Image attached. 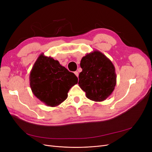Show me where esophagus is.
Here are the masks:
<instances>
[{
    "instance_id": "esophagus-1",
    "label": "esophagus",
    "mask_w": 152,
    "mask_h": 152,
    "mask_svg": "<svg viewBox=\"0 0 152 152\" xmlns=\"http://www.w3.org/2000/svg\"><path fill=\"white\" fill-rule=\"evenodd\" d=\"M74 73H75V75H76L77 77H79V72H77V71H76V72H74Z\"/></svg>"
}]
</instances>
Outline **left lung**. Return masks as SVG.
I'll return each mask as SVG.
<instances>
[{"label":"left lung","mask_w":152,"mask_h":152,"mask_svg":"<svg viewBox=\"0 0 152 152\" xmlns=\"http://www.w3.org/2000/svg\"><path fill=\"white\" fill-rule=\"evenodd\" d=\"M82 71L79 85L86 97L94 102H103L111 95L117 83L115 68L107 56L98 50L82 58Z\"/></svg>","instance_id":"left-lung-1"}]
</instances>
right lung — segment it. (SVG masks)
Instances as JSON below:
<instances>
[{
  "mask_svg": "<svg viewBox=\"0 0 152 152\" xmlns=\"http://www.w3.org/2000/svg\"><path fill=\"white\" fill-rule=\"evenodd\" d=\"M29 79L33 94L40 102L51 107L63 103L68 97L69 90L78 82L74 73L44 53L37 59Z\"/></svg>",
  "mask_w": 152,
  "mask_h": 152,
  "instance_id": "add662e5",
  "label": "right lung"
}]
</instances>
